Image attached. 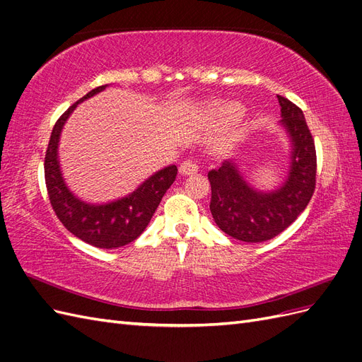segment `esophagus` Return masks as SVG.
<instances>
[{
  "instance_id": "34e87169",
  "label": "esophagus",
  "mask_w": 362,
  "mask_h": 362,
  "mask_svg": "<svg viewBox=\"0 0 362 362\" xmlns=\"http://www.w3.org/2000/svg\"><path fill=\"white\" fill-rule=\"evenodd\" d=\"M198 170H199V164L193 160H185L184 163H181V166H180L181 175H193Z\"/></svg>"
}]
</instances>
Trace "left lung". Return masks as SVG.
I'll return each mask as SVG.
<instances>
[{"label": "left lung", "instance_id": "obj_1", "mask_svg": "<svg viewBox=\"0 0 362 362\" xmlns=\"http://www.w3.org/2000/svg\"><path fill=\"white\" fill-rule=\"evenodd\" d=\"M278 101L281 124L291 140L287 181L275 192H257L243 180L233 160L208 172L210 210L216 225L246 243H261L281 234L310 204L315 189V146L305 116L287 98L278 95Z\"/></svg>", "mask_w": 362, "mask_h": 362}]
</instances>
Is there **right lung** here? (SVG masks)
<instances>
[{"instance_id":"right-lung-1","label":"right lung","mask_w":362,"mask_h":362,"mask_svg":"<svg viewBox=\"0 0 362 362\" xmlns=\"http://www.w3.org/2000/svg\"><path fill=\"white\" fill-rule=\"evenodd\" d=\"M105 87L107 84L90 90L59 117L52 128L43 168H45V182L51 206L63 226L75 237L95 247L116 249L134 242L145 231L164 193L177 178L178 169L172 164L158 170L139 185L133 193L110 204L93 205L74 196L64 184L57 156L62 129L76 105L87 98L103 92Z\"/></svg>"}]
</instances>
